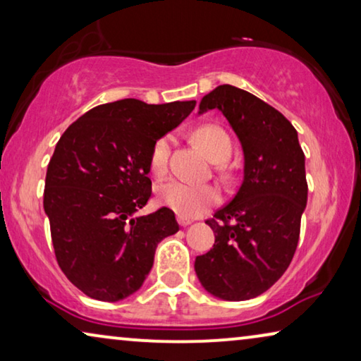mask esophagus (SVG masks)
Here are the masks:
<instances>
[{"instance_id": "obj_1", "label": "esophagus", "mask_w": 361, "mask_h": 361, "mask_svg": "<svg viewBox=\"0 0 361 361\" xmlns=\"http://www.w3.org/2000/svg\"><path fill=\"white\" fill-rule=\"evenodd\" d=\"M177 221H179L180 226H187V225H190L194 220L189 219V216H185V215H177Z\"/></svg>"}]
</instances>
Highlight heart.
<instances>
[{
	"instance_id": "heart-1",
	"label": "heart",
	"mask_w": 361,
	"mask_h": 361,
	"mask_svg": "<svg viewBox=\"0 0 361 361\" xmlns=\"http://www.w3.org/2000/svg\"><path fill=\"white\" fill-rule=\"evenodd\" d=\"M195 145L214 162H225L231 154V140L224 128L205 125L194 131ZM171 152V136H162L154 142L149 156V167L154 176L167 169ZM157 200L180 215H197L202 210L219 204L220 192L214 185H194L189 182L171 179L157 187Z\"/></svg>"
}]
</instances>
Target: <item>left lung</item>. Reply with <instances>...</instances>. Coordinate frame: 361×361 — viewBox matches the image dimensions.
Returning a JSON list of instances; mask_svg holds the SVG:
<instances>
[{
    "instance_id": "obj_1",
    "label": "left lung",
    "mask_w": 361,
    "mask_h": 361,
    "mask_svg": "<svg viewBox=\"0 0 361 361\" xmlns=\"http://www.w3.org/2000/svg\"><path fill=\"white\" fill-rule=\"evenodd\" d=\"M221 111L243 149V182L207 225L215 245L197 256L195 273L212 295L248 300L268 290L293 261L307 204L305 157L283 113L233 85L202 98L199 113Z\"/></svg>"
}]
</instances>
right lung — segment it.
I'll use <instances>...</instances> for the list:
<instances>
[{
	"label": "right lung",
	"instance_id": "obj_1",
	"mask_svg": "<svg viewBox=\"0 0 361 361\" xmlns=\"http://www.w3.org/2000/svg\"><path fill=\"white\" fill-rule=\"evenodd\" d=\"M194 108L195 100L105 103L73 121L56 145L44 212L59 266L88 298L116 302L135 294L149 274L157 245L179 231L167 207L135 214L151 197L152 146Z\"/></svg>",
	"mask_w": 361,
	"mask_h": 361
}]
</instances>
